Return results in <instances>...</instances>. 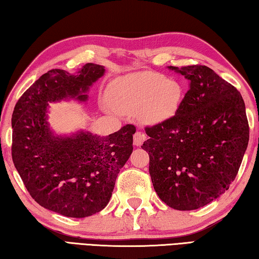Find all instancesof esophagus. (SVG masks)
Returning <instances> with one entry per match:
<instances>
[{"mask_svg":"<svg viewBox=\"0 0 259 259\" xmlns=\"http://www.w3.org/2000/svg\"><path fill=\"white\" fill-rule=\"evenodd\" d=\"M145 139H146V136L144 135L142 131L137 130V131H136V134L134 135V145L135 146H140L144 143V140H145Z\"/></svg>","mask_w":259,"mask_h":259,"instance_id":"obj_1","label":"esophagus"}]
</instances>
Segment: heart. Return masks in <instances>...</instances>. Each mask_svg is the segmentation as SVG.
<instances>
[{"label": "heart", "instance_id": "obj_1", "mask_svg": "<svg viewBox=\"0 0 259 259\" xmlns=\"http://www.w3.org/2000/svg\"><path fill=\"white\" fill-rule=\"evenodd\" d=\"M184 100L181 82L159 73L142 72L117 78L109 85L107 104L114 112L135 115L147 124L174 120Z\"/></svg>", "mask_w": 259, "mask_h": 259}]
</instances>
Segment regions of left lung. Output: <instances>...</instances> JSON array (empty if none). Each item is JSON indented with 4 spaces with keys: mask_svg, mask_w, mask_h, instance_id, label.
<instances>
[{
    "mask_svg": "<svg viewBox=\"0 0 259 259\" xmlns=\"http://www.w3.org/2000/svg\"><path fill=\"white\" fill-rule=\"evenodd\" d=\"M190 81L174 120L146 126L143 150L159 198L170 208L194 210L229 190L249 142L242 96L211 68L169 66Z\"/></svg>",
    "mask_w": 259,
    "mask_h": 259,
    "instance_id": "8db88e82",
    "label": "left lung"
}]
</instances>
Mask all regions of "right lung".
I'll return each instance as SVG.
<instances>
[{
    "instance_id": "obj_1",
    "label": "right lung",
    "mask_w": 259,
    "mask_h": 259,
    "mask_svg": "<svg viewBox=\"0 0 259 259\" xmlns=\"http://www.w3.org/2000/svg\"><path fill=\"white\" fill-rule=\"evenodd\" d=\"M104 73L93 63L75 75L48 71L25 91L12 114L11 154L21 181L38 204L66 217H88L106 207L133 153V124L106 137L84 131L58 137L48 126V103L87 100L84 94Z\"/></svg>"
}]
</instances>
